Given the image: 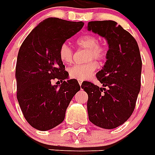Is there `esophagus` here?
I'll use <instances>...</instances> for the list:
<instances>
[{"mask_svg":"<svg viewBox=\"0 0 155 155\" xmlns=\"http://www.w3.org/2000/svg\"><path fill=\"white\" fill-rule=\"evenodd\" d=\"M78 84L80 85H81V84H82V81H78Z\"/></svg>","mask_w":155,"mask_h":155,"instance_id":"1","label":"esophagus"}]
</instances>
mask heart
<instances>
[{
	"mask_svg": "<svg viewBox=\"0 0 155 155\" xmlns=\"http://www.w3.org/2000/svg\"><path fill=\"white\" fill-rule=\"evenodd\" d=\"M76 45L80 48L87 50L86 61H103L107 54V49L103 45L98 44V39L94 35H85L78 38ZM59 58L64 64H70L73 60V51L67 45H62L59 49ZM97 69V65L94 61H90L85 65H76L69 70L70 78L77 80L90 78Z\"/></svg>",
	"mask_w": 155,
	"mask_h": 155,
	"instance_id": "obj_1",
	"label": "heart"
}]
</instances>
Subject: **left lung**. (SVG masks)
Instances as JSON below:
<instances>
[{
  "label": "left lung",
  "instance_id": "8db88e82",
  "mask_svg": "<svg viewBox=\"0 0 155 155\" xmlns=\"http://www.w3.org/2000/svg\"><path fill=\"white\" fill-rule=\"evenodd\" d=\"M87 29L105 38L109 45L106 63L96 74L102 86L90 81L81 85L88 94L89 119L111 130L127 122L135 107L141 88L140 51L130 33L114 21H90Z\"/></svg>",
  "mask_w": 155,
  "mask_h": 155
}]
</instances>
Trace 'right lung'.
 Segmentation results:
<instances>
[{"label":"right lung","instance_id":"obj_1","mask_svg":"<svg viewBox=\"0 0 155 155\" xmlns=\"http://www.w3.org/2000/svg\"><path fill=\"white\" fill-rule=\"evenodd\" d=\"M82 21L49 17L31 31L17 55V97L25 118L38 130H51L64 121L65 111L80 85L75 79L52 85V79L67 78L59 49L83 27Z\"/></svg>","mask_w":155,"mask_h":155}]
</instances>
